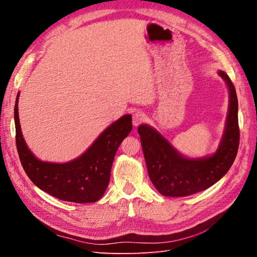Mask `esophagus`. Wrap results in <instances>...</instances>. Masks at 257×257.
Returning a JSON list of instances; mask_svg holds the SVG:
<instances>
[{
	"mask_svg": "<svg viewBox=\"0 0 257 257\" xmlns=\"http://www.w3.org/2000/svg\"><path fill=\"white\" fill-rule=\"evenodd\" d=\"M146 120V114L143 111H136L133 114V124L135 126L139 125V124L143 123Z\"/></svg>",
	"mask_w": 257,
	"mask_h": 257,
	"instance_id": "1",
	"label": "esophagus"
}]
</instances>
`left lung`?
Masks as SVG:
<instances>
[{"instance_id": "8db88e82", "label": "left lung", "mask_w": 257, "mask_h": 257, "mask_svg": "<svg viewBox=\"0 0 257 257\" xmlns=\"http://www.w3.org/2000/svg\"><path fill=\"white\" fill-rule=\"evenodd\" d=\"M219 74L228 85L229 109L222 143L211 157L185 159L157 131L147 125L138 127L148 174L162 195L181 197L204 191L219 181L236 159L240 138L236 89L226 73Z\"/></svg>"}]
</instances>
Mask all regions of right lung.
Masks as SVG:
<instances>
[{"label":"right lung","mask_w":257,"mask_h":257,"mask_svg":"<svg viewBox=\"0 0 257 257\" xmlns=\"http://www.w3.org/2000/svg\"><path fill=\"white\" fill-rule=\"evenodd\" d=\"M18 97L15 104L16 146L26 174L36 186L61 200L94 203L109 184L110 170L116 150L132 131V115L125 114L107 127L87 152L65 164L42 162L32 154L22 138Z\"/></svg>","instance_id":"add662e5"}]
</instances>
